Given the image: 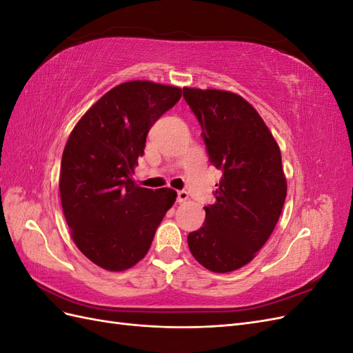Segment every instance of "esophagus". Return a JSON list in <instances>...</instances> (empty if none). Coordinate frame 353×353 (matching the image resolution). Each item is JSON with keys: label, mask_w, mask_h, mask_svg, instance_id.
<instances>
[{"label": "esophagus", "mask_w": 353, "mask_h": 353, "mask_svg": "<svg viewBox=\"0 0 353 353\" xmlns=\"http://www.w3.org/2000/svg\"><path fill=\"white\" fill-rule=\"evenodd\" d=\"M187 199H188V193H187V191H185V190H179V191H178V197H176L178 203H184Z\"/></svg>", "instance_id": "esophagus-1"}]
</instances>
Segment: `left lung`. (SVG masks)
Instances as JSON below:
<instances>
[{
  "label": "left lung",
  "mask_w": 353,
  "mask_h": 353,
  "mask_svg": "<svg viewBox=\"0 0 353 353\" xmlns=\"http://www.w3.org/2000/svg\"><path fill=\"white\" fill-rule=\"evenodd\" d=\"M183 91L210 163L222 170L216 201L205 208L203 227L188 234V248L209 271L231 272L254 258L279 222L287 194L281 153L259 113L240 95Z\"/></svg>",
  "instance_id": "8db88e82"
}]
</instances>
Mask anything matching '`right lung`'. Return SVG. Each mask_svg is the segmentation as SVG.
Segmentation results:
<instances>
[{
  "mask_svg": "<svg viewBox=\"0 0 353 353\" xmlns=\"http://www.w3.org/2000/svg\"><path fill=\"white\" fill-rule=\"evenodd\" d=\"M181 88L148 81L117 85L73 128L60 166L63 213L78 249L108 271L141 261L176 191L135 184L138 157L160 116L179 101Z\"/></svg>",
  "mask_w": 353,
  "mask_h": 353,
  "instance_id": "add662e5",
  "label": "right lung"
}]
</instances>
